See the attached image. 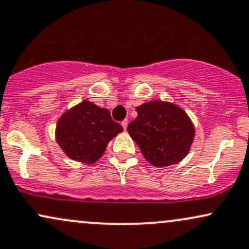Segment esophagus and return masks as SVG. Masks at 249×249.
Instances as JSON below:
<instances>
[{
	"mask_svg": "<svg viewBox=\"0 0 249 249\" xmlns=\"http://www.w3.org/2000/svg\"><path fill=\"white\" fill-rule=\"evenodd\" d=\"M127 124H128V121H127V119H124V121L122 122V126H123V128H124V130H126Z\"/></svg>",
	"mask_w": 249,
	"mask_h": 249,
	"instance_id": "obj_1",
	"label": "esophagus"
}]
</instances>
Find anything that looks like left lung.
<instances>
[{"mask_svg": "<svg viewBox=\"0 0 249 249\" xmlns=\"http://www.w3.org/2000/svg\"><path fill=\"white\" fill-rule=\"evenodd\" d=\"M138 116L127 132L143 158L154 167L181 162L189 153L195 126L182 107L172 102L151 101L136 107Z\"/></svg>", "mask_w": 249, "mask_h": 249, "instance_id": "1", "label": "left lung"}]
</instances>
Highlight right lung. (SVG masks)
<instances>
[{
    "label": "right lung",
    "instance_id": "right-lung-1",
    "mask_svg": "<svg viewBox=\"0 0 249 249\" xmlns=\"http://www.w3.org/2000/svg\"><path fill=\"white\" fill-rule=\"evenodd\" d=\"M122 131V125L112 121L109 110L85 100L60 116L55 140L71 160L91 164L100 160L110 140Z\"/></svg>",
    "mask_w": 249,
    "mask_h": 249
}]
</instances>
